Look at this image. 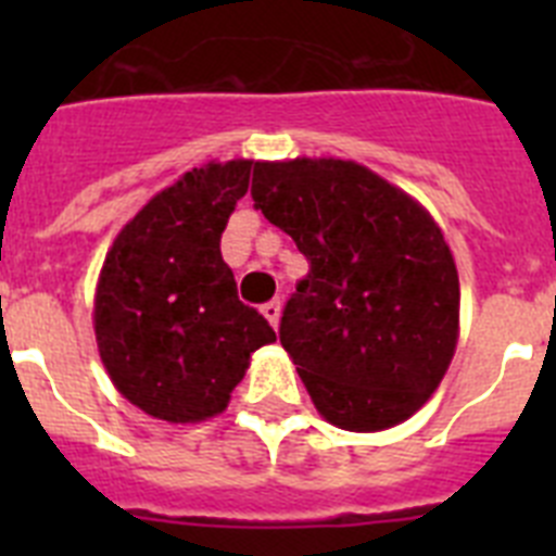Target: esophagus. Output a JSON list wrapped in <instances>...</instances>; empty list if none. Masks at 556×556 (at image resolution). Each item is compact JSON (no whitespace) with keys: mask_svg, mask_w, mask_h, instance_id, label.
Instances as JSON below:
<instances>
[{"mask_svg":"<svg viewBox=\"0 0 556 556\" xmlns=\"http://www.w3.org/2000/svg\"><path fill=\"white\" fill-rule=\"evenodd\" d=\"M262 314L267 317V323L273 328H278V323H281V301H269L262 306Z\"/></svg>","mask_w":556,"mask_h":556,"instance_id":"obj_1","label":"esophagus"}]
</instances>
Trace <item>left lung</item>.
<instances>
[{"mask_svg": "<svg viewBox=\"0 0 556 556\" xmlns=\"http://www.w3.org/2000/svg\"><path fill=\"white\" fill-rule=\"evenodd\" d=\"M250 194L308 258L278 333L314 409L345 431L409 420L459 342V275L443 228L356 161H255Z\"/></svg>", "mask_w": 556, "mask_h": 556, "instance_id": "1", "label": "left lung"}]
</instances>
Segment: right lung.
Returning a JSON list of instances; mask_svg holds the SVG:
<instances>
[{
  "instance_id": "add662e5",
  "label": "right lung",
  "mask_w": 556,
  "mask_h": 556,
  "mask_svg": "<svg viewBox=\"0 0 556 556\" xmlns=\"http://www.w3.org/2000/svg\"><path fill=\"white\" fill-rule=\"evenodd\" d=\"M253 161H208L147 200L116 233L94 292L108 378L144 415L200 424L228 409L250 356L275 342L236 294L219 236Z\"/></svg>"
}]
</instances>
